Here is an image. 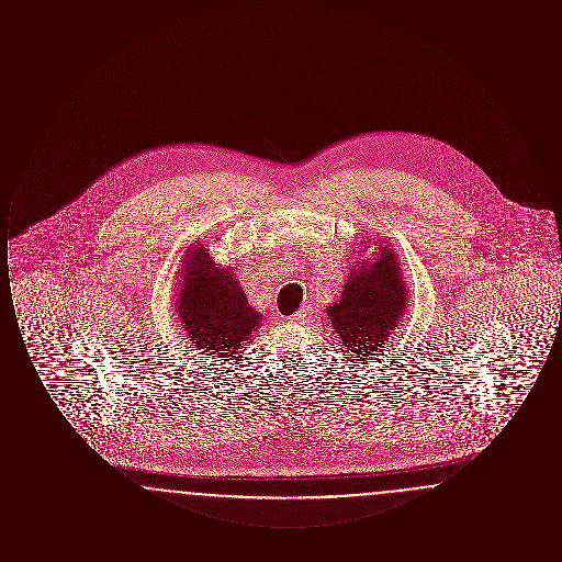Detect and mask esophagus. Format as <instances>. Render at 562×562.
<instances>
[{
  "label": "esophagus",
  "mask_w": 562,
  "mask_h": 562,
  "mask_svg": "<svg viewBox=\"0 0 562 562\" xmlns=\"http://www.w3.org/2000/svg\"><path fill=\"white\" fill-rule=\"evenodd\" d=\"M310 314H312V307H307V305H305V307H301V310L294 314L291 322H293V324H303V322L310 318Z\"/></svg>",
  "instance_id": "esophagus-1"
}]
</instances>
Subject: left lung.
<instances>
[{"instance_id":"1","label":"left lung","mask_w":562,"mask_h":562,"mask_svg":"<svg viewBox=\"0 0 562 562\" xmlns=\"http://www.w3.org/2000/svg\"><path fill=\"white\" fill-rule=\"evenodd\" d=\"M374 246H379L376 257L353 266L341 299L326 310L351 358L374 356V351L390 348V337L404 321L408 305V289L396 250L387 241H376Z\"/></svg>"}]
</instances>
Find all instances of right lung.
Returning <instances> with one entry per match:
<instances>
[{
  "mask_svg": "<svg viewBox=\"0 0 562 562\" xmlns=\"http://www.w3.org/2000/svg\"><path fill=\"white\" fill-rule=\"evenodd\" d=\"M177 322L189 341L206 356L241 358L244 344L263 321L241 291L232 268H221L209 248L195 240L181 261Z\"/></svg>",
  "mask_w": 562,
  "mask_h": 562,
  "instance_id": "1",
  "label": "right lung"
}]
</instances>
